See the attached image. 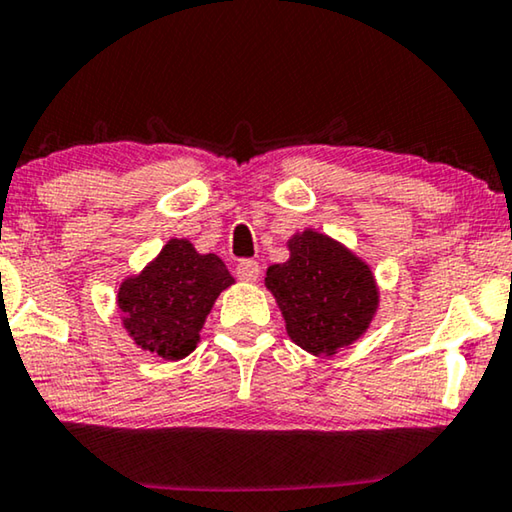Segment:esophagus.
Instances as JSON below:
<instances>
[{"instance_id":"34e87169","label":"esophagus","mask_w":512,"mask_h":512,"mask_svg":"<svg viewBox=\"0 0 512 512\" xmlns=\"http://www.w3.org/2000/svg\"><path fill=\"white\" fill-rule=\"evenodd\" d=\"M236 276H239L243 283H255L259 278V264L255 259H241V262L236 264Z\"/></svg>"}]
</instances>
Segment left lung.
<instances>
[{
    "instance_id": "8db88e82",
    "label": "left lung",
    "mask_w": 512,
    "mask_h": 512,
    "mask_svg": "<svg viewBox=\"0 0 512 512\" xmlns=\"http://www.w3.org/2000/svg\"><path fill=\"white\" fill-rule=\"evenodd\" d=\"M290 259L266 269L264 285L301 350L334 357L369 331L380 306L371 266L341 241L304 229L287 239Z\"/></svg>"
}]
</instances>
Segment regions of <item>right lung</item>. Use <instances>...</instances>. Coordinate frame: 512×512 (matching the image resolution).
I'll list each match as a JSON object with an SVG mask.
<instances>
[{
	"mask_svg": "<svg viewBox=\"0 0 512 512\" xmlns=\"http://www.w3.org/2000/svg\"><path fill=\"white\" fill-rule=\"evenodd\" d=\"M234 285L215 253H199L187 239H169L139 273L118 287L120 322L143 352L178 362L197 348L215 299Z\"/></svg>",
	"mask_w": 512,
	"mask_h": 512,
	"instance_id": "1",
	"label": "right lung"
}]
</instances>
